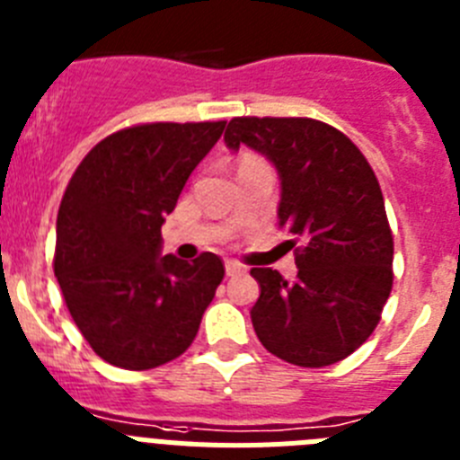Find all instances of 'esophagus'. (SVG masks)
Listing matches in <instances>:
<instances>
[{"label": "esophagus", "mask_w": 460, "mask_h": 460, "mask_svg": "<svg viewBox=\"0 0 460 460\" xmlns=\"http://www.w3.org/2000/svg\"><path fill=\"white\" fill-rule=\"evenodd\" d=\"M225 268H226V275L229 277H235V275H240V272H245V266H240L238 261H226Z\"/></svg>", "instance_id": "34e87169"}]
</instances>
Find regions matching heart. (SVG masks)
<instances>
[{
	"label": "heart",
	"instance_id": "b5f03b06",
	"mask_svg": "<svg viewBox=\"0 0 460 460\" xmlns=\"http://www.w3.org/2000/svg\"><path fill=\"white\" fill-rule=\"evenodd\" d=\"M261 160L254 158V155H245V158L240 160V167H247V164H259Z\"/></svg>",
	"mask_w": 460,
	"mask_h": 460
}]
</instances>
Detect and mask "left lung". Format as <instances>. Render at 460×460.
Listing matches in <instances>:
<instances>
[{"label": "left lung", "instance_id": "1", "mask_svg": "<svg viewBox=\"0 0 460 460\" xmlns=\"http://www.w3.org/2000/svg\"><path fill=\"white\" fill-rule=\"evenodd\" d=\"M277 167L279 226L296 242V281L252 268L259 341L284 362L328 367L376 330L392 291L394 238L374 169L341 130L305 117H235L225 132Z\"/></svg>", "mask_w": 460, "mask_h": 460}]
</instances>
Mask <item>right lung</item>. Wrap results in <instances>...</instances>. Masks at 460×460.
Instances as JSON below:
<instances>
[{
  "label": "right lung",
  "mask_w": 460,
  "mask_h": 460,
  "mask_svg": "<svg viewBox=\"0 0 460 460\" xmlns=\"http://www.w3.org/2000/svg\"><path fill=\"white\" fill-rule=\"evenodd\" d=\"M226 121L111 132L75 169L57 215L55 275L82 337L105 362L155 369L183 355L225 279L204 252L160 256L163 222Z\"/></svg>",
  "instance_id": "right-lung-1"
}]
</instances>
